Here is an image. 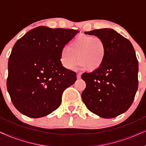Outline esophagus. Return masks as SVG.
<instances>
[{"label": "esophagus", "mask_w": 146, "mask_h": 146, "mask_svg": "<svg viewBox=\"0 0 146 146\" xmlns=\"http://www.w3.org/2000/svg\"><path fill=\"white\" fill-rule=\"evenodd\" d=\"M81 78V74L80 73H77V78L80 79Z\"/></svg>", "instance_id": "obj_1"}]
</instances>
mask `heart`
Segmentation results:
<instances>
[{
    "label": "heart",
    "mask_w": 146,
    "mask_h": 146,
    "mask_svg": "<svg viewBox=\"0 0 146 146\" xmlns=\"http://www.w3.org/2000/svg\"><path fill=\"white\" fill-rule=\"evenodd\" d=\"M106 54V44L101 37L80 35L61 51L60 62L65 68L71 70L79 60L81 68L93 72L103 65Z\"/></svg>",
    "instance_id": "b5f03b06"
}]
</instances>
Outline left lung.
I'll use <instances>...</instances> for the list:
<instances>
[{"label": "left lung", "instance_id": "obj_1", "mask_svg": "<svg viewBox=\"0 0 146 146\" xmlns=\"http://www.w3.org/2000/svg\"><path fill=\"white\" fill-rule=\"evenodd\" d=\"M86 35L105 41L107 54L103 65L82 78L86 87L82 93L86 106L104 118H112L126 111L138 88V62L130 41L111 29H96Z\"/></svg>", "mask_w": 146, "mask_h": 146}]
</instances>
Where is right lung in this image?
Instances as JSON below:
<instances>
[{
	"label": "right lung",
	"mask_w": 146,
	"mask_h": 146,
	"mask_svg": "<svg viewBox=\"0 0 146 146\" xmlns=\"http://www.w3.org/2000/svg\"><path fill=\"white\" fill-rule=\"evenodd\" d=\"M78 31L38 27L18 40L9 57L7 90L15 107L38 118L60 106L76 74L62 66L60 54Z\"/></svg>",
	"instance_id": "obj_1"
}]
</instances>
